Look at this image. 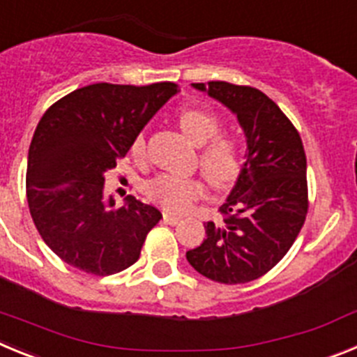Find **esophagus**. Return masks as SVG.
I'll return each instance as SVG.
<instances>
[{"label": "esophagus", "mask_w": 357, "mask_h": 357, "mask_svg": "<svg viewBox=\"0 0 357 357\" xmlns=\"http://www.w3.org/2000/svg\"><path fill=\"white\" fill-rule=\"evenodd\" d=\"M164 222L169 223V225H178V223L182 222V218L172 213H164Z\"/></svg>", "instance_id": "esophagus-1"}]
</instances>
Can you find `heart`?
Returning a JSON list of instances; mask_svg holds the SVG:
<instances>
[{"mask_svg": "<svg viewBox=\"0 0 357 357\" xmlns=\"http://www.w3.org/2000/svg\"><path fill=\"white\" fill-rule=\"evenodd\" d=\"M178 125L189 139L200 146V166L207 178L216 185L234 181L239 172L238 144L227 135H218L222 128L220 119L204 109H185L178 116ZM130 151L135 160H144L146 141L143 135L132 141ZM146 195L169 213H185L204 195V182L197 176L162 173L148 182Z\"/></svg>", "mask_w": 357, "mask_h": 357, "instance_id": "heart-1", "label": "heart"}]
</instances>
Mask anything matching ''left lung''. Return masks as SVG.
Returning <instances> with one entry per match:
<instances>
[{
    "instance_id": "obj_1",
    "label": "left lung",
    "mask_w": 357,
    "mask_h": 357,
    "mask_svg": "<svg viewBox=\"0 0 357 357\" xmlns=\"http://www.w3.org/2000/svg\"><path fill=\"white\" fill-rule=\"evenodd\" d=\"M236 114L247 139V160L236 185L207 222V238L185 252L189 264L222 284H245L270 272L291 248L307 214L302 139L264 93L229 82L193 84Z\"/></svg>"
}]
</instances>
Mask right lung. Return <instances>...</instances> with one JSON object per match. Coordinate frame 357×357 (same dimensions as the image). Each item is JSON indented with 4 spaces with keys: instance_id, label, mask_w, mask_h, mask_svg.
<instances>
[{
    "instance_id": "1",
    "label": "right lung",
    "mask_w": 357,
    "mask_h": 357,
    "mask_svg": "<svg viewBox=\"0 0 357 357\" xmlns=\"http://www.w3.org/2000/svg\"><path fill=\"white\" fill-rule=\"evenodd\" d=\"M176 93L173 82H103L73 91L40 118L28 150V207L40 238L69 266L112 275L139 259L162 214L134 197L116 207L105 173Z\"/></svg>"
}]
</instances>
